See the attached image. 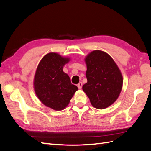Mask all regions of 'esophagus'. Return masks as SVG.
<instances>
[{"label": "esophagus", "mask_w": 151, "mask_h": 151, "mask_svg": "<svg viewBox=\"0 0 151 151\" xmlns=\"http://www.w3.org/2000/svg\"><path fill=\"white\" fill-rule=\"evenodd\" d=\"M82 86H83V83H82V82H80V83L77 84V87H78V88L79 89H81L82 88Z\"/></svg>", "instance_id": "esophagus-1"}]
</instances>
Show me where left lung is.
<instances>
[{"label": "left lung", "instance_id": "8db88e82", "mask_svg": "<svg viewBox=\"0 0 151 151\" xmlns=\"http://www.w3.org/2000/svg\"><path fill=\"white\" fill-rule=\"evenodd\" d=\"M85 61L88 83L83 89L94 108H106L119 96L123 84L121 72L113 58L100 50L90 53Z\"/></svg>", "mask_w": 151, "mask_h": 151}]
</instances>
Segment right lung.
Listing matches in <instances>:
<instances>
[{
  "label": "right lung",
  "instance_id": "right-lung-1",
  "mask_svg": "<svg viewBox=\"0 0 151 151\" xmlns=\"http://www.w3.org/2000/svg\"><path fill=\"white\" fill-rule=\"evenodd\" d=\"M69 61L55 53L46 55L40 61L36 71L34 87L36 94L45 106L55 110H62L69 103L77 87L63 71Z\"/></svg>",
  "mask_w": 151,
  "mask_h": 151
}]
</instances>
